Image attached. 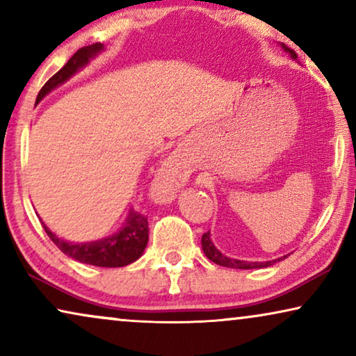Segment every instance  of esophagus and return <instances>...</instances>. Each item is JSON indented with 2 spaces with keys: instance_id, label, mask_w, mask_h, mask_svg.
Here are the masks:
<instances>
[{
  "instance_id": "34e87169",
  "label": "esophagus",
  "mask_w": 356,
  "mask_h": 356,
  "mask_svg": "<svg viewBox=\"0 0 356 356\" xmlns=\"http://www.w3.org/2000/svg\"><path fill=\"white\" fill-rule=\"evenodd\" d=\"M188 177V172L178 163L177 159H168L154 179V193L163 201H170L184 186Z\"/></svg>"
}]
</instances>
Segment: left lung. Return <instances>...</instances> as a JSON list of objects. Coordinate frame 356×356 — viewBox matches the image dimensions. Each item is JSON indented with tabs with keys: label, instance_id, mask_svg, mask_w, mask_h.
Returning <instances> with one entry per match:
<instances>
[{
	"label": "left lung",
	"instance_id": "left-lung-1",
	"mask_svg": "<svg viewBox=\"0 0 356 356\" xmlns=\"http://www.w3.org/2000/svg\"><path fill=\"white\" fill-rule=\"evenodd\" d=\"M282 48L286 53H290V56L296 58V53L293 50H290L289 47L282 45ZM202 251L204 254H206L209 259H211L212 262H216V264L218 266H223V267H232V269H262V267H269L272 264H275V262H279L282 259H285L286 256L284 257H279V259H274V261H266V262H248V261H240V259H232V257H227L223 256L220 251L217 250L216 246H213V243L211 240V233H204L202 235Z\"/></svg>",
	"mask_w": 356,
	"mask_h": 356
}]
</instances>
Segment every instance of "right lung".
<instances>
[{"instance_id": "right-lung-1", "label": "right lung", "mask_w": 356, "mask_h": 356, "mask_svg": "<svg viewBox=\"0 0 356 356\" xmlns=\"http://www.w3.org/2000/svg\"><path fill=\"white\" fill-rule=\"evenodd\" d=\"M102 50H104V45H102V43H92V45L79 48V50L67 60L66 65L45 82V86L42 87L40 92H38L35 104H38L48 92L56 89L58 86H61L63 82L70 79L72 74H76L77 71L82 70V67H84L92 58H95L97 53H100ZM42 225L45 228L47 235L50 236V240L55 243L66 256H70L72 259L79 262H84V264L97 267L128 266L143 256L149 241L147 217L139 212H134L133 209L129 211L124 225L121 227L118 232L113 233L111 236L102 238L99 241L71 243L56 236L43 222Z\"/></svg>"}]
</instances>
